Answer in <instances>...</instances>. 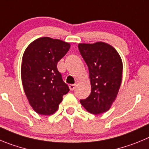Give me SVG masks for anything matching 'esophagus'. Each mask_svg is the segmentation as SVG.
<instances>
[{
  "label": "esophagus",
  "mask_w": 149,
  "mask_h": 149,
  "mask_svg": "<svg viewBox=\"0 0 149 149\" xmlns=\"http://www.w3.org/2000/svg\"><path fill=\"white\" fill-rule=\"evenodd\" d=\"M69 88L70 89V91H73L75 89V88H76V84H70Z\"/></svg>",
  "instance_id": "obj_1"
}]
</instances>
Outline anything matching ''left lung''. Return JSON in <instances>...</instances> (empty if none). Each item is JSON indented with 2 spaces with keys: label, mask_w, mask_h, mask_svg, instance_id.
<instances>
[{
  "label": "left lung",
  "mask_w": 149,
  "mask_h": 149,
  "mask_svg": "<svg viewBox=\"0 0 149 149\" xmlns=\"http://www.w3.org/2000/svg\"><path fill=\"white\" fill-rule=\"evenodd\" d=\"M78 47L88 67L91 84L90 96L80 102L93 114L106 112L116 100L121 85V58L113 47L104 42L79 44Z\"/></svg>",
  "instance_id": "1"
}]
</instances>
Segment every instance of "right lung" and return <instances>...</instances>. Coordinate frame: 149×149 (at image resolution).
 Masks as SVG:
<instances>
[{"instance_id":"obj_1","label":"right lung","mask_w":149,"mask_h":149,"mask_svg":"<svg viewBox=\"0 0 149 149\" xmlns=\"http://www.w3.org/2000/svg\"><path fill=\"white\" fill-rule=\"evenodd\" d=\"M70 44L49 37L38 38L23 55L21 80L29 104L41 115L55 113L69 92L57 69V63L70 49Z\"/></svg>"}]
</instances>
